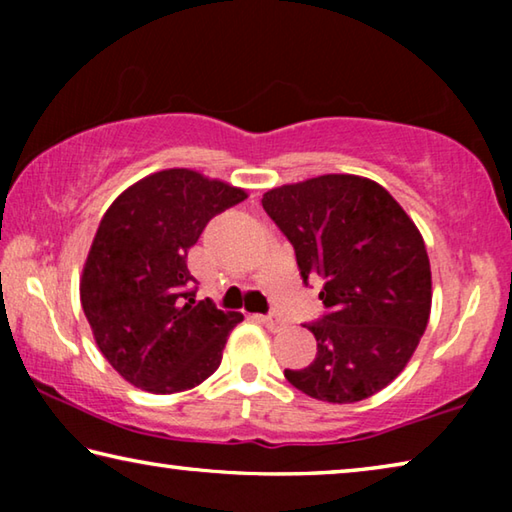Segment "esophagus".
<instances>
[{
    "instance_id": "esophagus-1",
    "label": "esophagus",
    "mask_w": 512,
    "mask_h": 512,
    "mask_svg": "<svg viewBox=\"0 0 512 512\" xmlns=\"http://www.w3.org/2000/svg\"><path fill=\"white\" fill-rule=\"evenodd\" d=\"M262 323L271 329V332H277V329L284 327V320L277 316V314H268V316H262Z\"/></svg>"
}]
</instances>
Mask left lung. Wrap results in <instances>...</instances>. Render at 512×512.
I'll return each mask as SVG.
<instances>
[{"label": "left lung", "mask_w": 512, "mask_h": 512, "mask_svg": "<svg viewBox=\"0 0 512 512\" xmlns=\"http://www.w3.org/2000/svg\"><path fill=\"white\" fill-rule=\"evenodd\" d=\"M262 205L296 250L302 282H323L318 298L327 309L305 325L316 359L284 377L332 404L379 393L429 323L431 268L420 230L384 187L350 173L282 185Z\"/></svg>", "instance_id": "obj_1"}]
</instances>
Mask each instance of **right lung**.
<instances>
[{"label": "right lung", "mask_w": 512, "mask_h": 512, "mask_svg": "<svg viewBox=\"0 0 512 512\" xmlns=\"http://www.w3.org/2000/svg\"><path fill=\"white\" fill-rule=\"evenodd\" d=\"M246 192L192 169L151 173L115 198L81 277V305L108 363L133 386L189 391L221 366L241 314L196 300L187 253Z\"/></svg>", "instance_id": "right-lung-1"}]
</instances>
